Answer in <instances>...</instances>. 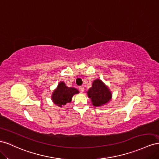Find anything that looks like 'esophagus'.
Masks as SVG:
<instances>
[{"mask_svg": "<svg viewBox=\"0 0 159 159\" xmlns=\"http://www.w3.org/2000/svg\"><path fill=\"white\" fill-rule=\"evenodd\" d=\"M84 88L83 86H80V87H79V90L81 93H83L84 91Z\"/></svg>", "mask_w": 159, "mask_h": 159, "instance_id": "obj_1", "label": "esophagus"}]
</instances>
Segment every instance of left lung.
<instances>
[{
  "mask_svg": "<svg viewBox=\"0 0 159 159\" xmlns=\"http://www.w3.org/2000/svg\"><path fill=\"white\" fill-rule=\"evenodd\" d=\"M89 98L91 99L94 107H101L109 102L112 98V93L107 86L102 80L96 79L93 81L92 87L87 92Z\"/></svg>",
  "mask_w": 159,
  "mask_h": 159,
  "instance_id": "left-lung-1",
  "label": "left lung"
}]
</instances>
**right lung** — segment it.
Segmentation results:
<instances>
[{"label": "right lung", "mask_w": 159, "mask_h": 159, "mask_svg": "<svg viewBox=\"0 0 159 159\" xmlns=\"http://www.w3.org/2000/svg\"><path fill=\"white\" fill-rule=\"evenodd\" d=\"M78 90L73 87H68L64 82H61L58 84L57 88L54 90L52 94L53 102L57 106L62 107L66 103L71 102L73 95L79 93Z\"/></svg>", "instance_id": "right-lung-1"}]
</instances>
